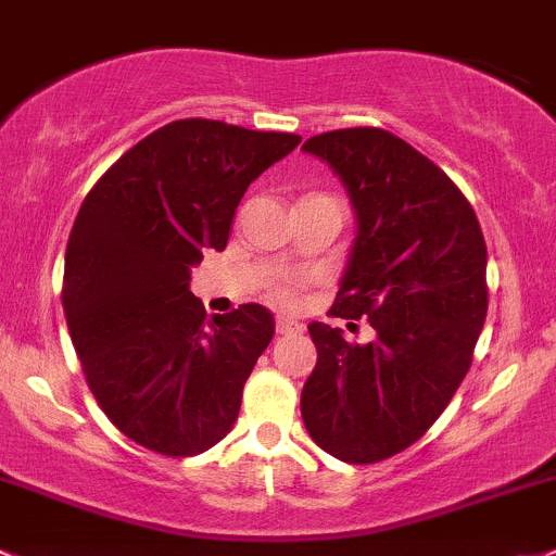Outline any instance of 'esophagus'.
Masks as SVG:
<instances>
[{
  "label": "esophagus",
  "mask_w": 556,
  "mask_h": 556,
  "mask_svg": "<svg viewBox=\"0 0 556 556\" xmlns=\"http://www.w3.org/2000/svg\"><path fill=\"white\" fill-rule=\"evenodd\" d=\"M305 329V326L300 324V320L289 318V316H278L276 320V331L278 334H300V331Z\"/></svg>",
  "instance_id": "esophagus-1"
}]
</instances>
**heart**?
<instances>
[{
	"label": "heart",
	"instance_id": "heart-1",
	"mask_svg": "<svg viewBox=\"0 0 556 556\" xmlns=\"http://www.w3.org/2000/svg\"><path fill=\"white\" fill-rule=\"evenodd\" d=\"M300 278H278L276 283L270 286V300L278 302V305H296V302H300Z\"/></svg>",
	"mask_w": 556,
	"mask_h": 556
}]
</instances>
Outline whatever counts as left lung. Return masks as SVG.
<instances>
[{
  "label": "left lung",
  "instance_id": "8db88e82",
  "mask_svg": "<svg viewBox=\"0 0 556 556\" xmlns=\"http://www.w3.org/2000/svg\"><path fill=\"white\" fill-rule=\"evenodd\" d=\"M302 150L340 176L358 222L329 313L375 329L358 345L307 326L318 362L302 420L337 460L380 463L437 422L471 366L488 316V245L466 194L399 136L342 128Z\"/></svg>",
  "mask_w": 556,
  "mask_h": 556
}]
</instances>
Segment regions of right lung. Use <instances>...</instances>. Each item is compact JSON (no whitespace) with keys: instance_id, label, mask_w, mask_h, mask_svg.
I'll return each instance as SVG.
<instances>
[{"instance_id":"obj_1","label":"right lung","mask_w":556,"mask_h":556,"mask_svg":"<svg viewBox=\"0 0 556 556\" xmlns=\"http://www.w3.org/2000/svg\"><path fill=\"white\" fill-rule=\"evenodd\" d=\"M300 141L176 119L130 147L79 205L61 291L68 334L96 402L141 447L190 457L230 433L276 320L254 302L205 320L190 267L225 251L251 181Z\"/></svg>"}]
</instances>
